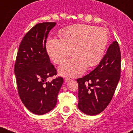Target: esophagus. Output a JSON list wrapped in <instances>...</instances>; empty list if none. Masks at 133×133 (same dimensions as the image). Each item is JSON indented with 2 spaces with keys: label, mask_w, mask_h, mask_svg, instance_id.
I'll return each instance as SVG.
<instances>
[{
  "label": "esophagus",
  "mask_w": 133,
  "mask_h": 133,
  "mask_svg": "<svg viewBox=\"0 0 133 133\" xmlns=\"http://www.w3.org/2000/svg\"><path fill=\"white\" fill-rule=\"evenodd\" d=\"M70 80H71V79L69 78V77H65V81H66V82H68V81H69Z\"/></svg>",
  "instance_id": "1"
}]
</instances>
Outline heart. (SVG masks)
<instances>
[{"label":"heart","instance_id":"heart-1","mask_svg":"<svg viewBox=\"0 0 133 133\" xmlns=\"http://www.w3.org/2000/svg\"><path fill=\"white\" fill-rule=\"evenodd\" d=\"M60 38H51L46 44L48 54L57 64L64 63L73 54L75 57L62 64L61 75L77 77L87 67L97 65L103 57L109 40L106 28L79 24L62 29Z\"/></svg>","mask_w":133,"mask_h":133}]
</instances>
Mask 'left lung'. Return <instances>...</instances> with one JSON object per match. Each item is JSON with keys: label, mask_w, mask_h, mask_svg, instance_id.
<instances>
[{"label": "left lung", "mask_w": 133, "mask_h": 133, "mask_svg": "<svg viewBox=\"0 0 133 133\" xmlns=\"http://www.w3.org/2000/svg\"><path fill=\"white\" fill-rule=\"evenodd\" d=\"M121 62L119 44L113 41L95 69L77 79V107L80 111L96 115L108 106L120 79Z\"/></svg>", "instance_id": "8db88e82"}]
</instances>
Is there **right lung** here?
<instances>
[{
    "mask_svg": "<svg viewBox=\"0 0 133 133\" xmlns=\"http://www.w3.org/2000/svg\"><path fill=\"white\" fill-rule=\"evenodd\" d=\"M56 24L35 25L22 38L18 50L14 65L18 92L25 107L34 114L44 115L54 108L64 82L62 77L46 81L57 75L46 47L49 32Z\"/></svg>",
    "mask_w": 133,
    "mask_h": 133,
    "instance_id": "obj_1",
    "label": "right lung"
}]
</instances>
